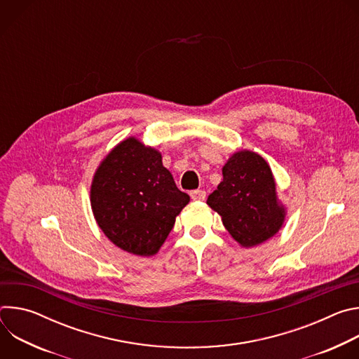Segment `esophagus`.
Here are the masks:
<instances>
[{"label": "esophagus", "mask_w": 359, "mask_h": 359, "mask_svg": "<svg viewBox=\"0 0 359 359\" xmlns=\"http://www.w3.org/2000/svg\"><path fill=\"white\" fill-rule=\"evenodd\" d=\"M190 197L194 200V201H203L204 198H206V191L204 190H193L190 193Z\"/></svg>", "instance_id": "1"}]
</instances>
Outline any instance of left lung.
<instances>
[{
  "mask_svg": "<svg viewBox=\"0 0 359 359\" xmlns=\"http://www.w3.org/2000/svg\"><path fill=\"white\" fill-rule=\"evenodd\" d=\"M230 236L245 248L276 236L285 220V208L269 163L259 153L240 150L223 166V182L209 198Z\"/></svg>",
  "mask_w": 359,
  "mask_h": 359,
  "instance_id": "left-lung-1",
  "label": "left lung"
}]
</instances>
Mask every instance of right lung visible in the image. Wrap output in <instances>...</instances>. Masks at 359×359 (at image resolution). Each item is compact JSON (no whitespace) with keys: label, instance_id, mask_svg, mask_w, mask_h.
<instances>
[{"label":"right lung","instance_id":"1","mask_svg":"<svg viewBox=\"0 0 359 359\" xmlns=\"http://www.w3.org/2000/svg\"><path fill=\"white\" fill-rule=\"evenodd\" d=\"M190 201L163 166L161 151L130 136L97 166L90 206L104 234L126 252L156 254Z\"/></svg>","mask_w":359,"mask_h":359}]
</instances>
